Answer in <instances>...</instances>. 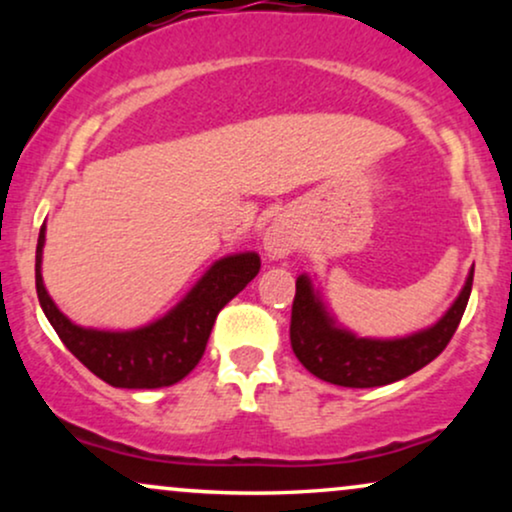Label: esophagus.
<instances>
[{
	"label": "esophagus",
	"instance_id": "esophagus-1",
	"mask_svg": "<svg viewBox=\"0 0 512 512\" xmlns=\"http://www.w3.org/2000/svg\"><path fill=\"white\" fill-rule=\"evenodd\" d=\"M298 243H301V238H298V228L293 226V221L284 219V216H279V219L269 223L267 231H264L262 236L264 255H267L269 260L289 257L291 252L298 248Z\"/></svg>",
	"mask_w": 512,
	"mask_h": 512
}]
</instances>
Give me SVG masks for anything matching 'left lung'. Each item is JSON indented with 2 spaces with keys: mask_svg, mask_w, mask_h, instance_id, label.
Here are the masks:
<instances>
[{
  "mask_svg": "<svg viewBox=\"0 0 512 512\" xmlns=\"http://www.w3.org/2000/svg\"><path fill=\"white\" fill-rule=\"evenodd\" d=\"M474 269H469L460 296L452 301L445 315L431 327L411 332L407 337L375 339L358 337L337 322L313 279L301 274L296 279V298L291 310L293 354L320 380L342 387H380L397 383L416 373L436 358L460 325Z\"/></svg>",
  "mask_w": 512,
  "mask_h": 512,
  "instance_id": "obj_1",
  "label": "left lung"
}]
</instances>
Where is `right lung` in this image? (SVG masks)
I'll return each mask as SVG.
<instances>
[{"mask_svg":"<svg viewBox=\"0 0 512 512\" xmlns=\"http://www.w3.org/2000/svg\"><path fill=\"white\" fill-rule=\"evenodd\" d=\"M43 245L45 223L35 248V291L45 317L64 346L93 375L127 390H154L185 378L207 349L219 310L260 272L257 252L226 255L211 264L187 296L158 320L137 330H93L74 325L50 298L43 284Z\"/></svg>","mask_w":512,"mask_h":512,"instance_id":"right-lung-1","label":"right lung"}]
</instances>
